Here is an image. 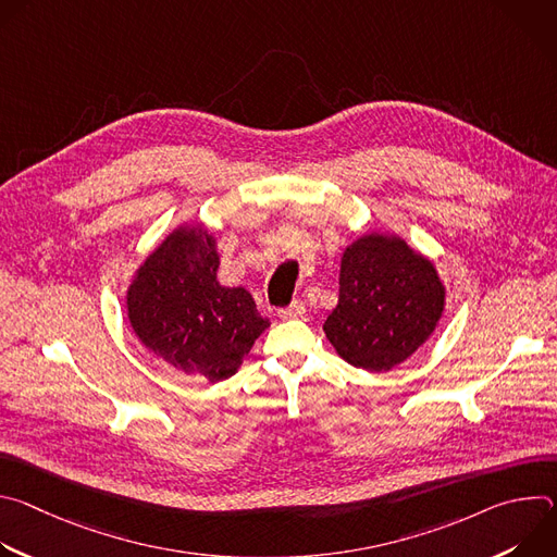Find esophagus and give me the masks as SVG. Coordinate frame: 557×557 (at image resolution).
Listing matches in <instances>:
<instances>
[{
  "label": "esophagus",
  "mask_w": 557,
  "mask_h": 557,
  "mask_svg": "<svg viewBox=\"0 0 557 557\" xmlns=\"http://www.w3.org/2000/svg\"><path fill=\"white\" fill-rule=\"evenodd\" d=\"M277 314L280 320H299V317L306 314V306L304 301H293L288 308H282Z\"/></svg>",
  "instance_id": "esophagus-1"
}]
</instances>
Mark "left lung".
Wrapping results in <instances>:
<instances>
[{
    "instance_id": "left-lung-1",
    "label": "left lung",
    "mask_w": 557,
    "mask_h": 557,
    "mask_svg": "<svg viewBox=\"0 0 557 557\" xmlns=\"http://www.w3.org/2000/svg\"><path fill=\"white\" fill-rule=\"evenodd\" d=\"M443 310L434 262L401 235L370 228L344 249L339 301L324 333L350 366L387 372L432 337Z\"/></svg>"
}]
</instances>
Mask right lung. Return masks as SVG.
<instances>
[{
    "label": "right lung",
    "instance_id": "1",
    "mask_svg": "<svg viewBox=\"0 0 557 557\" xmlns=\"http://www.w3.org/2000/svg\"><path fill=\"white\" fill-rule=\"evenodd\" d=\"M218 267L213 231L185 222L143 260L125 295L138 342L172 368L211 383L235 374L271 326L247 288L218 282Z\"/></svg>",
    "mask_w": 557,
    "mask_h": 557
}]
</instances>
